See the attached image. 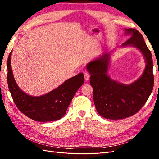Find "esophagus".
<instances>
[{
  "label": "esophagus",
  "mask_w": 159,
  "mask_h": 159,
  "mask_svg": "<svg viewBox=\"0 0 159 159\" xmlns=\"http://www.w3.org/2000/svg\"><path fill=\"white\" fill-rule=\"evenodd\" d=\"M84 74L85 80V81H88V80H89V78H90L89 74L88 73V72H84Z\"/></svg>",
  "instance_id": "esophagus-1"
}]
</instances>
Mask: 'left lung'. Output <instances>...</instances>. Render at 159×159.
<instances>
[{
    "instance_id": "1",
    "label": "left lung",
    "mask_w": 159,
    "mask_h": 159,
    "mask_svg": "<svg viewBox=\"0 0 159 159\" xmlns=\"http://www.w3.org/2000/svg\"><path fill=\"white\" fill-rule=\"evenodd\" d=\"M130 36L122 47L134 46L145 57L146 66L142 75L133 83L125 85L112 80L107 75L111 51L105 53L87 64L93 90V102L98 113L105 119H122L140 110L150 96L154 85L152 59L141 34L134 28H125Z\"/></svg>"
}]
</instances>
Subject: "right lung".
Instances as JSON below:
<instances>
[{"instance_id": "1", "label": "right lung", "mask_w": 159, "mask_h": 159, "mask_svg": "<svg viewBox=\"0 0 159 159\" xmlns=\"http://www.w3.org/2000/svg\"><path fill=\"white\" fill-rule=\"evenodd\" d=\"M7 61L8 89L14 103L20 111L30 119L39 122L57 121L64 116L76 91L84 83V76L80 73L65 81L58 88L39 97L24 92L17 85L13 76L11 56Z\"/></svg>"}]
</instances>
